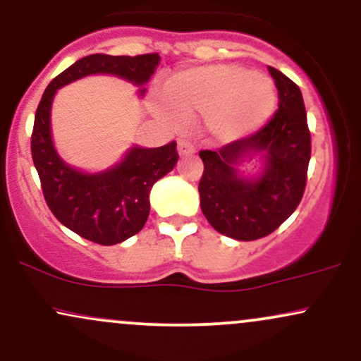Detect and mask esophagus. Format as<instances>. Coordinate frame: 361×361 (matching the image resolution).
Listing matches in <instances>:
<instances>
[{
	"mask_svg": "<svg viewBox=\"0 0 361 361\" xmlns=\"http://www.w3.org/2000/svg\"><path fill=\"white\" fill-rule=\"evenodd\" d=\"M195 152V146L190 140L180 139L178 140V154L180 156H192Z\"/></svg>",
	"mask_w": 361,
	"mask_h": 361,
	"instance_id": "34e87169",
	"label": "esophagus"
}]
</instances>
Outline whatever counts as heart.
<instances>
[{
  "mask_svg": "<svg viewBox=\"0 0 361 361\" xmlns=\"http://www.w3.org/2000/svg\"><path fill=\"white\" fill-rule=\"evenodd\" d=\"M163 100L157 111L171 123L180 122L178 114H204L215 140L234 142L270 122L276 90L270 78L241 66H200L173 74Z\"/></svg>",
  "mask_w": 361,
  "mask_h": 361,
  "instance_id": "obj_1",
  "label": "heart"
}]
</instances>
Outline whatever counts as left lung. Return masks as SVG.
<instances>
[{
	"label": "left lung",
	"mask_w": 361,
	"mask_h": 361,
	"mask_svg": "<svg viewBox=\"0 0 361 361\" xmlns=\"http://www.w3.org/2000/svg\"><path fill=\"white\" fill-rule=\"evenodd\" d=\"M279 110L261 130L217 151H200L202 212L217 233L238 241L271 234L297 205L307 180L310 134L299 86L268 68ZM247 167H256L250 173Z\"/></svg>",
	"instance_id": "obj_1"
}]
</instances>
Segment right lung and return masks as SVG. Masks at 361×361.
Masks as SVG:
<instances>
[{
    "instance_id": "right-lung-1",
    "label": "right lung",
    "mask_w": 361,
    "mask_h": 361,
    "mask_svg": "<svg viewBox=\"0 0 361 361\" xmlns=\"http://www.w3.org/2000/svg\"><path fill=\"white\" fill-rule=\"evenodd\" d=\"M161 57L91 54L69 66L47 86L35 111L32 157L51 212L62 226L91 243L111 246L137 234L149 217V193L157 180L176 166V142L161 147L132 146L103 171L88 173L66 163L52 139V102L57 90L93 74H110L137 86L151 80Z\"/></svg>"
}]
</instances>
